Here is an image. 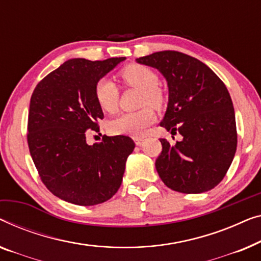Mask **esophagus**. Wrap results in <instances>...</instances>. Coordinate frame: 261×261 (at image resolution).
<instances>
[{
    "instance_id": "1",
    "label": "esophagus",
    "mask_w": 261,
    "mask_h": 261,
    "mask_svg": "<svg viewBox=\"0 0 261 261\" xmlns=\"http://www.w3.org/2000/svg\"><path fill=\"white\" fill-rule=\"evenodd\" d=\"M132 139H134L136 145H141V143L143 141V137H139V136H135V137H132Z\"/></svg>"
}]
</instances>
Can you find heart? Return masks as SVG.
Masks as SVG:
<instances>
[{
	"label": "heart",
	"mask_w": 261,
	"mask_h": 261,
	"mask_svg": "<svg viewBox=\"0 0 261 261\" xmlns=\"http://www.w3.org/2000/svg\"><path fill=\"white\" fill-rule=\"evenodd\" d=\"M119 78L129 87L141 90V102L144 108L135 112H124L111 120L109 130L115 135L142 136L146 127L155 120V112L152 108H162L166 101V95L159 87L160 78L155 71L146 66L131 64L120 69ZM94 97L98 105L105 112H115L119 100L118 87L109 79H100L95 84Z\"/></svg>",
	"instance_id": "b5f03b06"
}]
</instances>
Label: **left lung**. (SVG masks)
<instances>
[{
	"mask_svg": "<svg viewBox=\"0 0 261 261\" xmlns=\"http://www.w3.org/2000/svg\"><path fill=\"white\" fill-rule=\"evenodd\" d=\"M159 69L169 87L167 112L160 125L179 132L170 145L161 138L156 170L168 188L185 194L208 192L225 177L237 151L236 113L228 90L203 62L176 50L137 59Z\"/></svg>",
	"mask_w": 261,
	"mask_h": 261,
	"instance_id": "left-lung-1",
	"label": "left lung"
}]
</instances>
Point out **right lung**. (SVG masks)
<instances>
[{
    "label": "right lung",
    "instance_id": "1",
    "mask_svg": "<svg viewBox=\"0 0 261 261\" xmlns=\"http://www.w3.org/2000/svg\"><path fill=\"white\" fill-rule=\"evenodd\" d=\"M125 58L102 61L71 59L34 89L28 113L29 152L40 178L59 199L94 205L111 199L122 185L135 143L127 136H102L89 145L86 131H99L104 113L94 97L102 76Z\"/></svg>",
    "mask_w": 261,
    "mask_h": 261
}]
</instances>
